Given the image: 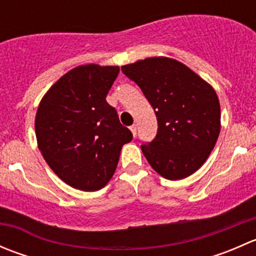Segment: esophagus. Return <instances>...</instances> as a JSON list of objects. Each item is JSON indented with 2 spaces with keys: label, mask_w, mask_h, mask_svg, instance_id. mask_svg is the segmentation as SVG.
<instances>
[{
  "label": "esophagus",
  "mask_w": 256,
  "mask_h": 256,
  "mask_svg": "<svg viewBox=\"0 0 256 256\" xmlns=\"http://www.w3.org/2000/svg\"><path fill=\"white\" fill-rule=\"evenodd\" d=\"M130 130H131V132H132V135L136 136V131H138V126H136V125L130 126Z\"/></svg>",
  "instance_id": "esophagus-1"
}]
</instances>
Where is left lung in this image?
Masks as SVG:
<instances>
[{
    "label": "left lung",
    "mask_w": 256,
    "mask_h": 256,
    "mask_svg": "<svg viewBox=\"0 0 256 256\" xmlns=\"http://www.w3.org/2000/svg\"><path fill=\"white\" fill-rule=\"evenodd\" d=\"M156 114L157 135L141 144L152 168L171 180L194 174L206 162L220 132V105L213 88L188 66L154 56L121 66Z\"/></svg>",
    "instance_id": "obj_1"
}]
</instances>
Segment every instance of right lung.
<instances>
[{"label":"right lung","instance_id":"right-lung-1","mask_svg":"<svg viewBox=\"0 0 256 256\" xmlns=\"http://www.w3.org/2000/svg\"><path fill=\"white\" fill-rule=\"evenodd\" d=\"M118 72V66H76L48 90L38 106V148L54 174L76 190L104 187L122 146L132 140L106 102Z\"/></svg>","mask_w":256,"mask_h":256}]
</instances>
